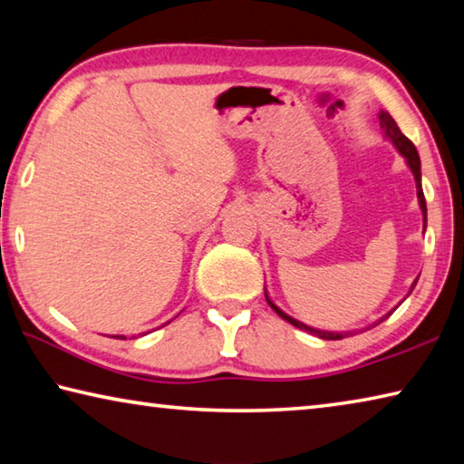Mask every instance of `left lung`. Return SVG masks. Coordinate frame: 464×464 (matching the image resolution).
I'll use <instances>...</instances> for the list:
<instances>
[{
  "label": "left lung",
  "instance_id": "8db88e82",
  "mask_svg": "<svg viewBox=\"0 0 464 464\" xmlns=\"http://www.w3.org/2000/svg\"><path fill=\"white\" fill-rule=\"evenodd\" d=\"M379 121H381V129L384 130V137H389V139L392 140V145H395V147H397V151L405 157L407 166H410V169L413 171L415 188H418L420 208H421V213H423V231H426V223H428V208H426V198H423V190H421V163H420L418 149H415V145L411 143V140L407 139L401 130H399L397 122L392 121V116H391L389 112H384V110H381ZM415 282H418V280H415ZM415 282L411 285V290H413V286H415ZM411 290H410V293H411ZM266 301H268L270 307H272L274 311H276L282 319L288 321L290 325H295V327H298V329H304V332H309V334H313V335H317V337H321V340H342V337L350 335V332H324V329H315V327L304 325V324H301V321H298V319H293L290 315H286L285 311L278 309L276 304H274V303L270 301V296H268V295H266ZM391 313H392V311H391ZM391 313H389V315H391ZM389 315H387V317H389ZM387 317H382V319H387ZM382 319H379V324H381ZM374 325H376V324H374ZM374 325H372V327H374Z\"/></svg>",
  "mask_w": 464,
  "mask_h": 464
}]
</instances>
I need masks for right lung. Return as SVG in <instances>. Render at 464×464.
<instances>
[{
    "label": "right lung",
    "instance_id": "1",
    "mask_svg": "<svg viewBox=\"0 0 464 464\" xmlns=\"http://www.w3.org/2000/svg\"><path fill=\"white\" fill-rule=\"evenodd\" d=\"M116 340H127V337H122V335H116Z\"/></svg>",
    "mask_w": 464,
    "mask_h": 464
}]
</instances>
